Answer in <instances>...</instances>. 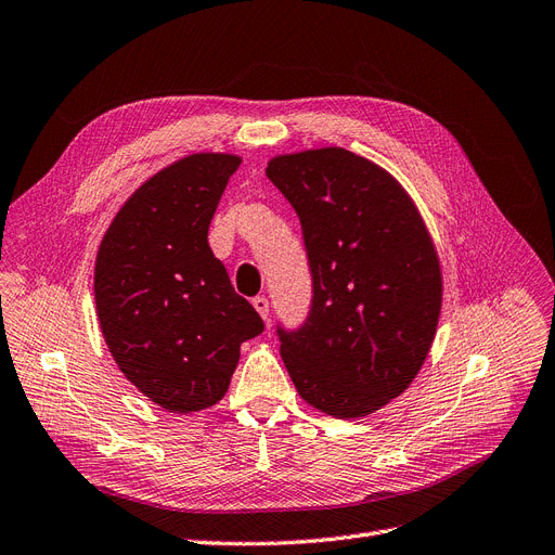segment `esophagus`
Here are the masks:
<instances>
[{
    "label": "esophagus",
    "instance_id": "obj_1",
    "mask_svg": "<svg viewBox=\"0 0 555 555\" xmlns=\"http://www.w3.org/2000/svg\"><path fill=\"white\" fill-rule=\"evenodd\" d=\"M253 305H255V309L259 312V317H261L263 321H269V314H271L269 298H266V296H257V298H253Z\"/></svg>",
    "mask_w": 555,
    "mask_h": 555
}]
</instances>
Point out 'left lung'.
<instances>
[{
  "label": "left lung",
  "mask_w": 555,
  "mask_h": 555,
  "mask_svg": "<svg viewBox=\"0 0 555 555\" xmlns=\"http://www.w3.org/2000/svg\"><path fill=\"white\" fill-rule=\"evenodd\" d=\"M302 228L312 305L278 325L280 354L309 405L358 418L401 396L433 346L441 271L410 195L344 147L282 154L266 168Z\"/></svg>",
  "instance_id": "obj_1"
}]
</instances>
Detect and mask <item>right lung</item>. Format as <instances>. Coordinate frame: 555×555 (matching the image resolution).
<instances>
[{"mask_svg": "<svg viewBox=\"0 0 555 555\" xmlns=\"http://www.w3.org/2000/svg\"><path fill=\"white\" fill-rule=\"evenodd\" d=\"M234 154H191L129 197L95 261L104 341L125 378L164 410L189 414L225 396L238 348L263 332L207 232Z\"/></svg>", "mask_w": 555, "mask_h": 555, "instance_id": "right-lung-1", "label": "right lung"}]
</instances>
